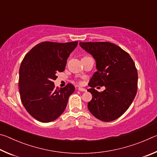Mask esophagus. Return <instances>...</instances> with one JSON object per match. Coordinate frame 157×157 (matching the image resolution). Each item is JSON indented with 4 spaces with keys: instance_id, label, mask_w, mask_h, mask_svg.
Returning <instances> with one entry per match:
<instances>
[{
    "instance_id": "esophagus-1",
    "label": "esophagus",
    "mask_w": 157,
    "mask_h": 157,
    "mask_svg": "<svg viewBox=\"0 0 157 157\" xmlns=\"http://www.w3.org/2000/svg\"><path fill=\"white\" fill-rule=\"evenodd\" d=\"M78 90L79 91H83V92L86 91V89H85L84 88H82V87H78Z\"/></svg>"
}]
</instances>
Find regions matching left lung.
Here are the masks:
<instances>
[{
  "instance_id": "left-lung-1",
  "label": "left lung",
  "mask_w": 157,
  "mask_h": 157,
  "mask_svg": "<svg viewBox=\"0 0 157 157\" xmlns=\"http://www.w3.org/2000/svg\"><path fill=\"white\" fill-rule=\"evenodd\" d=\"M79 46L95 59L97 71L87 90L92 94L88 103L90 112L105 122L116 120L127 110L136 96L138 73L130 55L110 42H79ZM104 86L98 92L94 88Z\"/></svg>"
}]
</instances>
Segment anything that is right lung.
I'll return each mask as SVG.
<instances>
[{
  "instance_id": "right-lung-1",
  "label": "right lung",
  "mask_w": 157,
  "mask_h": 157,
  "mask_svg": "<svg viewBox=\"0 0 157 157\" xmlns=\"http://www.w3.org/2000/svg\"><path fill=\"white\" fill-rule=\"evenodd\" d=\"M78 43L41 42L23 58L19 69L21 100L36 120L49 123L64 111L75 86L68 84L63 88H55L53 80L58 72L64 71L66 60Z\"/></svg>"
}]
</instances>
